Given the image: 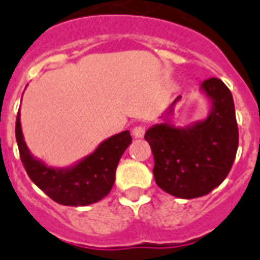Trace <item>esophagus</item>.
Wrapping results in <instances>:
<instances>
[{
    "mask_svg": "<svg viewBox=\"0 0 260 260\" xmlns=\"http://www.w3.org/2000/svg\"><path fill=\"white\" fill-rule=\"evenodd\" d=\"M132 133L136 138H142L145 136V127L144 126H136V127L133 128Z\"/></svg>",
    "mask_w": 260,
    "mask_h": 260,
    "instance_id": "34e87169",
    "label": "esophagus"
}]
</instances>
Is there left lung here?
Returning a JSON list of instances; mask_svg holds the SVG:
<instances>
[{"instance_id":"8db88e82","label":"left lung","mask_w":260,"mask_h":260,"mask_svg":"<svg viewBox=\"0 0 260 260\" xmlns=\"http://www.w3.org/2000/svg\"><path fill=\"white\" fill-rule=\"evenodd\" d=\"M210 104L205 119L178 127L172 115L175 99L162 122L145 133L154 157L153 175L157 186L176 198L192 199L209 194L228 176L239 146L235 103L231 90L218 78L201 84Z\"/></svg>"}]
</instances>
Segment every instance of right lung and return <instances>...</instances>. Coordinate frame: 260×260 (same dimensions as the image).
Instances as JSON below:
<instances>
[{"label": "right lung", "instance_id": "1", "mask_svg": "<svg viewBox=\"0 0 260 260\" xmlns=\"http://www.w3.org/2000/svg\"><path fill=\"white\" fill-rule=\"evenodd\" d=\"M16 141L28 176L44 194L65 206H86L107 197L115 182L118 162L132 144L128 130L104 140L93 152L65 168L46 166L35 157L24 141L20 112L16 119Z\"/></svg>", "mask_w": 260, "mask_h": 260}]
</instances>
